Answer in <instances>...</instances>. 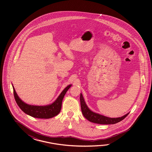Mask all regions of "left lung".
<instances>
[{
    "instance_id": "left-lung-1",
    "label": "left lung",
    "mask_w": 152,
    "mask_h": 152,
    "mask_svg": "<svg viewBox=\"0 0 152 152\" xmlns=\"http://www.w3.org/2000/svg\"><path fill=\"white\" fill-rule=\"evenodd\" d=\"M80 100L81 109L82 113L83 114L84 116L91 122L100 124H113L122 121L128 115L129 113H126V115H124L123 116L118 117V118L107 117L100 114L95 113L90 110V109L88 107L87 105L86 104L83 96L81 94H80Z\"/></svg>"
}]
</instances>
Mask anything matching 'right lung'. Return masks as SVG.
<instances>
[{
	"label": "right lung",
	"mask_w": 152,
	"mask_h": 152,
	"mask_svg": "<svg viewBox=\"0 0 152 152\" xmlns=\"http://www.w3.org/2000/svg\"><path fill=\"white\" fill-rule=\"evenodd\" d=\"M71 86L72 85H69L66 87L54 103L45 106H37L26 104L20 99L13 86L12 87L15 100L20 109L24 113L35 118L48 119L58 115L60 112L63 98L66 92Z\"/></svg>",
	"instance_id": "add662e5"
}]
</instances>
